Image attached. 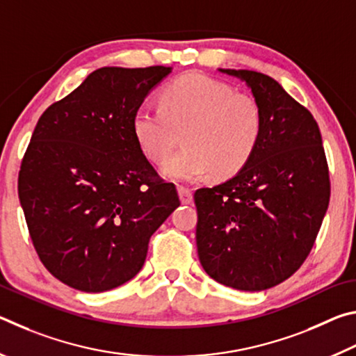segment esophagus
I'll return each mask as SVG.
<instances>
[{"label":"esophagus","mask_w":356,"mask_h":356,"mask_svg":"<svg viewBox=\"0 0 356 356\" xmlns=\"http://www.w3.org/2000/svg\"><path fill=\"white\" fill-rule=\"evenodd\" d=\"M179 196L182 204H190L193 201V193L186 186H179Z\"/></svg>","instance_id":"esophagus-1"}]
</instances>
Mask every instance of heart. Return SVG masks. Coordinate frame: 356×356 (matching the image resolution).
<instances>
[{"label":"heart","instance_id":"heart-1","mask_svg":"<svg viewBox=\"0 0 356 356\" xmlns=\"http://www.w3.org/2000/svg\"><path fill=\"white\" fill-rule=\"evenodd\" d=\"M144 155L163 163L180 143L185 147L163 166L168 177L196 180L206 174L226 179L251 160L264 131V114L252 95L204 74L168 83L160 106L141 105L131 120Z\"/></svg>","mask_w":356,"mask_h":356}]
</instances>
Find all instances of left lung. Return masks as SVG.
Segmentation results:
<instances>
[{
    "mask_svg": "<svg viewBox=\"0 0 356 356\" xmlns=\"http://www.w3.org/2000/svg\"><path fill=\"white\" fill-rule=\"evenodd\" d=\"M242 78L262 108L264 131L237 176L195 191L197 256L206 273L238 291H265L297 272L314 246L330 202L322 135L308 108L272 76Z\"/></svg>",
    "mask_w": 356,
    "mask_h": 356,
    "instance_id": "1",
    "label": "left lung"
}]
</instances>
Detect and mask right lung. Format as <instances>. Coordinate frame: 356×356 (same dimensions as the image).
<instances>
[{"instance_id":"obj_1","label":"right lung","mask_w":356,"mask_h":356,"mask_svg":"<svg viewBox=\"0 0 356 356\" xmlns=\"http://www.w3.org/2000/svg\"><path fill=\"white\" fill-rule=\"evenodd\" d=\"M165 65L102 67L42 113L19 172L29 237L55 278L83 292L130 281L152 234L180 206L176 185L134 135L136 108Z\"/></svg>"}]
</instances>
